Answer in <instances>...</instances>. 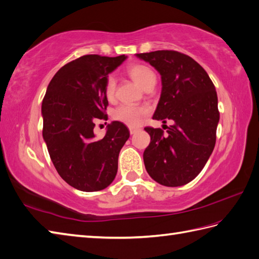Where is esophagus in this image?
Segmentation results:
<instances>
[{"label":"esophagus","instance_id":"1","mask_svg":"<svg viewBox=\"0 0 259 259\" xmlns=\"http://www.w3.org/2000/svg\"><path fill=\"white\" fill-rule=\"evenodd\" d=\"M139 131H140L139 127H130V133H131V135L135 134L136 132H139Z\"/></svg>","mask_w":259,"mask_h":259}]
</instances>
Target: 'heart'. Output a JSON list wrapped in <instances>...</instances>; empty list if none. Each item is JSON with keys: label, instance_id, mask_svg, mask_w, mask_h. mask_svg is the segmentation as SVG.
<instances>
[{"label": "heart", "instance_id": "heart-1", "mask_svg": "<svg viewBox=\"0 0 259 259\" xmlns=\"http://www.w3.org/2000/svg\"><path fill=\"white\" fill-rule=\"evenodd\" d=\"M126 73L127 75L139 84L141 88L147 90L149 88H154L156 84L157 77L156 74L154 73L151 67L147 65L140 64H131L126 67ZM115 89H116V83H115V78L110 75L106 78L105 83V96L107 100H113L115 95ZM148 115V111L145 107L142 106H134L128 104H122L116 107L113 112V118L117 122L123 123L128 126H137L140 125L143 119H144Z\"/></svg>", "mask_w": 259, "mask_h": 259}]
</instances>
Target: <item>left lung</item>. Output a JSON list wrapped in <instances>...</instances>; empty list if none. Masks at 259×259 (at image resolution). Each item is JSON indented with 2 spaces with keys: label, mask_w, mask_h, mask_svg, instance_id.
Returning a JSON list of instances; mask_svg holds the SVG:
<instances>
[{
  "label": "left lung",
  "mask_w": 259,
  "mask_h": 259,
  "mask_svg": "<svg viewBox=\"0 0 259 259\" xmlns=\"http://www.w3.org/2000/svg\"><path fill=\"white\" fill-rule=\"evenodd\" d=\"M136 55L162 76V94L153 118L174 122L166 133L162 128H144L151 136L143 154L145 168L160 185H185L200 173L215 147L220 122L215 86L204 68L181 52Z\"/></svg>",
  "instance_id": "obj_1"
}]
</instances>
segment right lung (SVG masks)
<instances>
[{"label": "right lung", "instance_id": "obj_1", "mask_svg": "<svg viewBox=\"0 0 259 259\" xmlns=\"http://www.w3.org/2000/svg\"><path fill=\"white\" fill-rule=\"evenodd\" d=\"M125 59L78 57L57 71L43 99V139L50 157L63 180L78 191H102L116 176L118 154L130 131L115 120L97 140L94 127L96 119L107 120V75Z\"/></svg>", "mask_w": 259, "mask_h": 259}]
</instances>
